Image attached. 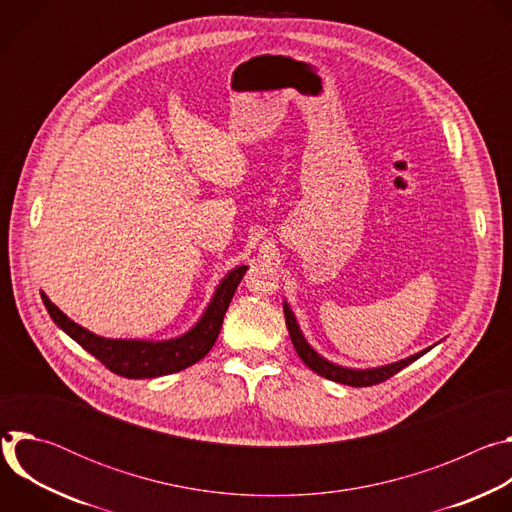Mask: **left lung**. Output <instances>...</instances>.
I'll return each instance as SVG.
<instances>
[{
    "label": "left lung",
    "mask_w": 512,
    "mask_h": 512,
    "mask_svg": "<svg viewBox=\"0 0 512 512\" xmlns=\"http://www.w3.org/2000/svg\"><path fill=\"white\" fill-rule=\"evenodd\" d=\"M283 312H285V324H287V330H289V336H291V342H294V348L296 352L300 354V358L308 364V367L318 373L320 377H326L330 381H336V383H342V385H350V387H371V385H379L387 379H391L393 375H397L399 371H403L407 364H411L413 360H417L419 356H423L425 352L431 350L425 348L405 360H399V362H393V364H385V367H379V369H364V371H358V369H346V367H338V364L322 358L304 338L298 322H296V316L294 312L289 310L287 304H283Z\"/></svg>",
    "instance_id": "1"
}]
</instances>
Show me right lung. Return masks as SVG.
<instances>
[{
	"label": "right lung",
	"instance_id": "1",
	"mask_svg": "<svg viewBox=\"0 0 512 512\" xmlns=\"http://www.w3.org/2000/svg\"><path fill=\"white\" fill-rule=\"evenodd\" d=\"M245 271L247 265H241L218 283L206 312L192 330H188L180 338L162 342L101 338L89 332L87 328L79 326L77 322H72L66 314H62L48 300L44 291L42 302L54 324L62 328L72 340L79 342L87 352H91L97 360H101L111 373L125 379H156L188 369L194 362L208 354V350L214 346L218 338V332H221L223 318Z\"/></svg>",
	"mask_w": 512,
	"mask_h": 512
}]
</instances>
